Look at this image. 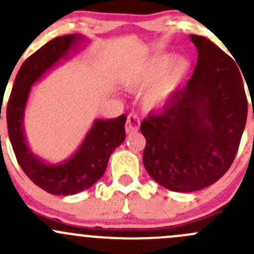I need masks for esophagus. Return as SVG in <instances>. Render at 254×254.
<instances>
[{
    "label": "esophagus",
    "instance_id": "34e87169",
    "mask_svg": "<svg viewBox=\"0 0 254 254\" xmlns=\"http://www.w3.org/2000/svg\"><path fill=\"white\" fill-rule=\"evenodd\" d=\"M140 124H141V122H140V118L137 117V114L130 113L129 116H127L125 130H127V133L137 131V130L140 129Z\"/></svg>",
    "mask_w": 254,
    "mask_h": 254
}]
</instances>
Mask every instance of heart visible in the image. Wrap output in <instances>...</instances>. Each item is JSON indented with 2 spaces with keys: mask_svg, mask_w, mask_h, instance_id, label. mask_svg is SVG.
I'll return each instance as SVG.
<instances>
[{
  "mask_svg": "<svg viewBox=\"0 0 254 254\" xmlns=\"http://www.w3.org/2000/svg\"><path fill=\"white\" fill-rule=\"evenodd\" d=\"M168 60V55L155 57L123 72L122 83L127 90L147 88L142 97L147 110H163L171 104L190 76L191 61L188 58L176 55Z\"/></svg>",
  "mask_w": 254,
  "mask_h": 254,
  "instance_id": "heart-1",
  "label": "heart"
}]
</instances>
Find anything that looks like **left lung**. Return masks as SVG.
I'll list each match as a JSON object with an SVG mask.
<instances>
[{
    "label": "left lung",
    "mask_w": 254,
    "mask_h": 254,
    "mask_svg": "<svg viewBox=\"0 0 254 254\" xmlns=\"http://www.w3.org/2000/svg\"><path fill=\"white\" fill-rule=\"evenodd\" d=\"M197 63L187 85L160 114L141 123L143 165L174 191L213 185L229 170L247 119V99L238 66L206 37L189 36Z\"/></svg>",
    "instance_id": "8db88e82"
}]
</instances>
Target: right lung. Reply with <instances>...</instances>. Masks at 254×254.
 Returning a JSON list of instances; mask_svg holds the SVG:
<instances>
[{
  "mask_svg": "<svg viewBox=\"0 0 254 254\" xmlns=\"http://www.w3.org/2000/svg\"><path fill=\"white\" fill-rule=\"evenodd\" d=\"M84 36L73 33L57 37L44 44L21 65L14 80L7 106L8 135L14 154L26 176L43 190L55 195H73L95 185L104 176L113 150L125 140L127 116L96 119L84 141L63 163L49 164L30 149L24 129V116L31 86L69 52L86 43Z\"/></svg>",
  "mask_w": 254,
  "mask_h": 254,
  "instance_id": "1",
  "label": "right lung"
}]
</instances>
